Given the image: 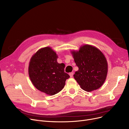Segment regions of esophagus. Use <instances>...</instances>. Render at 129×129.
Here are the masks:
<instances>
[{"label": "esophagus", "mask_w": 129, "mask_h": 129, "mask_svg": "<svg viewBox=\"0 0 129 129\" xmlns=\"http://www.w3.org/2000/svg\"><path fill=\"white\" fill-rule=\"evenodd\" d=\"M73 75H74V73H70V76L71 77H73Z\"/></svg>", "instance_id": "1"}]
</instances>
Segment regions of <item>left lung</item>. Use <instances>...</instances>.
I'll return each mask as SVG.
<instances>
[{"label":"left lung","instance_id":"1","mask_svg":"<svg viewBox=\"0 0 129 129\" xmlns=\"http://www.w3.org/2000/svg\"><path fill=\"white\" fill-rule=\"evenodd\" d=\"M71 53L78 67L74 77L81 88L88 92L99 88L108 73V63L103 52L95 46L85 44Z\"/></svg>","mask_w":129,"mask_h":129}]
</instances>
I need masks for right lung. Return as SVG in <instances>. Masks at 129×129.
Returning a JSON list of instances; mask_svg holds the SVG:
<instances>
[{
	"instance_id": "1",
	"label": "right lung",
	"mask_w": 129,
	"mask_h": 129,
	"mask_svg": "<svg viewBox=\"0 0 129 129\" xmlns=\"http://www.w3.org/2000/svg\"><path fill=\"white\" fill-rule=\"evenodd\" d=\"M56 53L50 47L39 50L30 59L29 75L37 89L48 95H54L64 87L70 77L64 72L65 64L58 63Z\"/></svg>"
}]
</instances>
